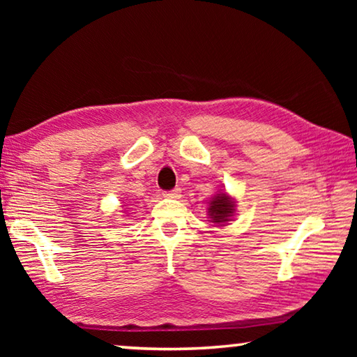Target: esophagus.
I'll list each match as a JSON object with an SVG mask.
<instances>
[{"label":"esophagus","instance_id":"esophagus-1","mask_svg":"<svg viewBox=\"0 0 357 357\" xmlns=\"http://www.w3.org/2000/svg\"><path fill=\"white\" fill-rule=\"evenodd\" d=\"M179 193H181V189H173V190H167V192H164V197H167V198H178L179 197Z\"/></svg>","mask_w":357,"mask_h":357}]
</instances>
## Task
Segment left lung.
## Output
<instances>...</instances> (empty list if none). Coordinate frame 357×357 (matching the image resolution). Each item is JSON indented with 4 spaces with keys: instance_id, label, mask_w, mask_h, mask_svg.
I'll return each instance as SVG.
<instances>
[{
    "instance_id": "1",
    "label": "left lung",
    "mask_w": 357,
    "mask_h": 357,
    "mask_svg": "<svg viewBox=\"0 0 357 357\" xmlns=\"http://www.w3.org/2000/svg\"><path fill=\"white\" fill-rule=\"evenodd\" d=\"M234 203L229 200L227 193H219L213 202L209 203V215L214 223H225L233 215Z\"/></svg>"
}]
</instances>
